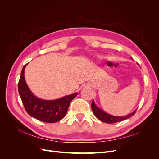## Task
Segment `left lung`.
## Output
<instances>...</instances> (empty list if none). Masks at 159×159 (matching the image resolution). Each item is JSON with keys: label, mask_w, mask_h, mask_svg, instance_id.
I'll return each mask as SVG.
<instances>
[{"label": "left lung", "mask_w": 159, "mask_h": 159, "mask_svg": "<svg viewBox=\"0 0 159 159\" xmlns=\"http://www.w3.org/2000/svg\"><path fill=\"white\" fill-rule=\"evenodd\" d=\"M91 109H92L93 113H94L96 117H97L98 119H99L101 121L107 123H117L119 121H122L123 120H125L127 119H129L131 117H132L133 115H134V113H136V110H135L132 113L127 115L125 116H123V117L113 116V115H109L107 113H105L102 109L98 108L97 106H96L93 100L92 102V103H91Z\"/></svg>", "instance_id": "left-lung-1"}]
</instances>
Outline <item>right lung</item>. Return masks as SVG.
<instances>
[{
  "label": "right lung",
  "mask_w": 159,
  "mask_h": 159,
  "mask_svg": "<svg viewBox=\"0 0 159 159\" xmlns=\"http://www.w3.org/2000/svg\"><path fill=\"white\" fill-rule=\"evenodd\" d=\"M24 66L18 81V88L24 107L30 116L46 123H55L63 119L72 99L78 93L65 96L55 100H44L36 98L28 88L25 78Z\"/></svg>",
  "instance_id": "1"
}]
</instances>
